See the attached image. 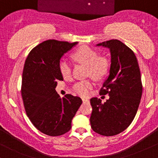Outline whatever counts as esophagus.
Segmentation results:
<instances>
[{
	"label": "esophagus",
	"mask_w": 158,
	"mask_h": 158,
	"mask_svg": "<svg viewBox=\"0 0 158 158\" xmlns=\"http://www.w3.org/2000/svg\"><path fill=\"white\" fill-rule=\"evenodd\" d=\"M82 102L84 103H86V102H89V101L87 99H85V98H82Z\"/></svg>",
	"instance_id": "1"
}]
</instances>
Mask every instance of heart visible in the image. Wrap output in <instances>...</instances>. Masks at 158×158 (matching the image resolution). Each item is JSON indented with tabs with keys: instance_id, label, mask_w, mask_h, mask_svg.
Wrapping results in <instances>:
<instances>
[{
	"instance_id": "heart-1",
	"label": "heart",
	"mask_w": 158,
	"mask_h": 158,
	"mask_svg": "<svg viewBox=\"0 0 158 158\" xmlns=\"http://www.w3.org/2000/svg\"><path fill=\"white\" fill-rule=\"evenodd\" d=\"M74 61L87 65V74L94 78H101L109 69V61L104 56H98L96 50L89 47H81L72 55ZM59 72L64 78H69L72 76V65L67 59L62 58L59 61ZM91 81H78L73 86V91L81 96H86L93 88Z\"/></svg>"
}]
</instances>
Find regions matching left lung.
<instances>
[{"label": "left lung", "instance_id": "1", "mask_svg": "<svg viewBox=\"0 0 158 158\" xmlns=\"http://www.w3.org/2000/svg\"><path fill=\"white\" fill-rule=\"evenodd\" d=\"M109 49V74L100 89L109 96L106 102L96 97L90 99L93 111L91 127L102 135L119 134L130 125L139 106L142 85L138 61L133 50L118 40L98 44Z\"/></svg>", "mask_w": 158, "mask_h": 158}]
</instances>
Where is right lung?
<instances>
[{"label":"right lung","mask_w":158,"mask_h":158,"mask_svg":"<svg viewBox=\"0 0 158 158\" xmlns=\"http://www.w3.org/2000/svg\"><path fill=\"white\" fill-rule=\"evenodd\" d=\"M77 44L46 40L32 49L25 60L21 89L25 111L34 126L50 136L69 132L82 104L78 96L61 98L56 91L57 81H63L59 61Z\"/></svg>","instance_id":"right-lung-1"}]
</instances>
